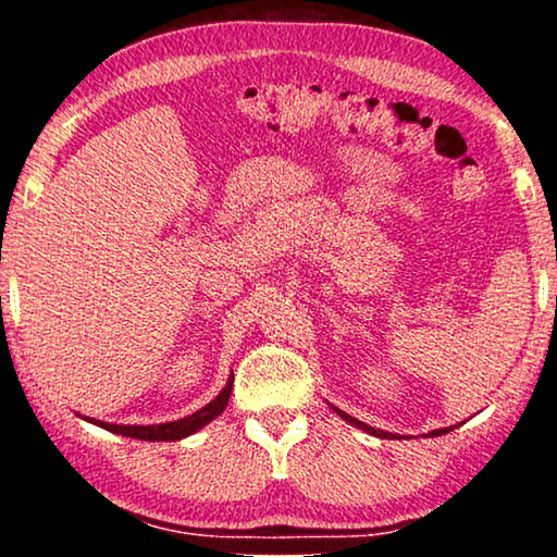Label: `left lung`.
I'll return each mask as SVG.
<instances>
[{"mask_svg": "<svg viewBox=\"0 0 557 557\" xmlns=\"http://www.w3.org/2000/svg\"><path fill=\"white\" fill-rule=\"evenodd\" d=\"M329 408H332L338 418L342 420H346L348 425H354V428H358V430H363V432H369V435H373V437H381V440H400V435H393V432H385V430H379V428H371V425H366V422H361V420H356V418H351V414L348 412H344V410H338V408H334V405H329ZM457 425H451V428H440V430H432V432H428V437H440V435H447V432H451L455 430Z\"/></svg>", "mask_w": 557, "mask_h": 557, "instance_id": "8db88e82", "label": "left lung"}]
</instances>
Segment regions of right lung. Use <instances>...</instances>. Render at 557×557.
Instances as JSON below:
<instances>
[{
    "instance_id": "1",
    "label": "right lung",
    "mask_w": 557,
    "mask_h": 557,
    "mask_svg": "<svg viewBox=\"0 0 557 557\" xmlns=\"http://www.w3.org/2000/svg\"><path fill=\"white\" fill-rule=\"evenodd\" d=\"M231 391H233V373L228 375V381H225L221 393L215 395L211 403H206L201 410H196L188 414V418H182V420L162 422V425H117V422H102L96 418H83V414L81 418L92 422V425H98L102 430L115 432V435H122V437L145 440V442H176V440L194 435V432H199L201 428L209 425L211 420L219 418V414L225 410V405H228Z\"/></svg>"
}]
</instances>
